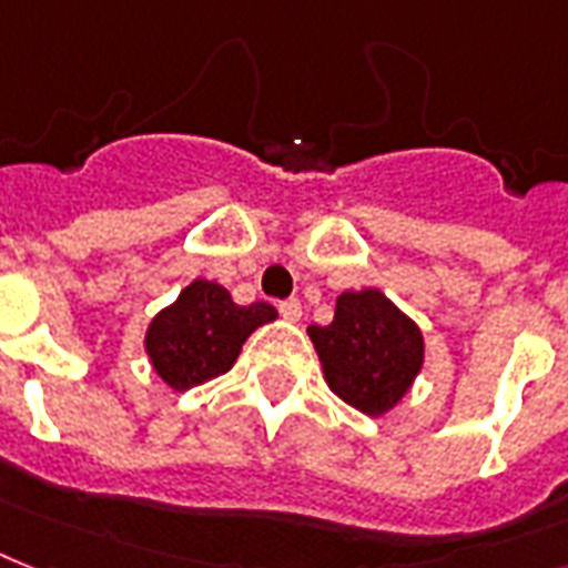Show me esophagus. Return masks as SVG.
<instances>
[{
	"instance_id": "obj_1",
	"label": "esophagus",
	"mask_w": 568,
	"mask_h": 568,
	"mask_svg": "<svg viewBox=\"0 0 568 568\" xmlns=\"http://www.w3.org/2000/svg\"><path fill=\"white\" fill-rule=\"evenodd\" d=\"M278 311H281V316L287 320V323H298V320H302V302H298V298H287V302H281Z\"/></svg>"
}]
</instances>
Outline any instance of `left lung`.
<instances>
[{
  "mask_svg": "<svg viewBox=\"0 0 568 568\" xmlns=\"http://www.w3.org/2000/svg\"><path fill=\"white\" fill-rule=\"evenodd\" d=\"M307 337L328 388L371 417L397 408L424 371L420 325L376 287L341 293L332 323L311 325Z\"/></svg>",
  "mask_w": 568,
  "mask_h": 568,
  "instance_id": "left-lung-1",
  "label": "left lung"
}]
</instances>
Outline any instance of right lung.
<instances>
[{
	"instance_id": "right-lung-1",
	"label": "right lung",
	"mask_w": 568,
	"mask_h": 568,
	"mask_svg": "<svg viewBox=\"0 0 568 568\" xmlns=\"http://www.w3.org/2000/svg\"><path fill=\"white\" fill-rule=\"evenodd\" d=\"M272 320L278 311L266 302L236 305L222 284L195 278L148 323L144 353L153 373L180 394L231 371L245 341Z\"/></svg>"
}]
</instances>
